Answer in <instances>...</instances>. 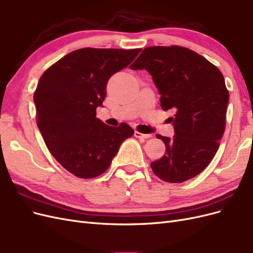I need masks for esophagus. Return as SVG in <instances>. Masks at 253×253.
I'll return each mask as SVG.
<instances>
[{
	"label": "esophagus",
	"instance_id": "34e87169",
	"mask_svg": "<svg viewBox=\"0 0 253 253\" xmlns=\"http://www.w3.org/2000/svg\"><path fill=\"white\" fill-rule=\"evenodd\" d=\"M134 136L137 137V138H141V139H147V138H151L152 137L151 134H142V133L137 132V131H135Z\"/></svg>",
	"mask_w": 253,
	"mask_h": 253
}]
</instances>
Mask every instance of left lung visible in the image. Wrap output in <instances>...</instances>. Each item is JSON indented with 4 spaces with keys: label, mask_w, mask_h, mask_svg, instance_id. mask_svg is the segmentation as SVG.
Segmentation results:
<instances>
[{
    "label": "left lung",
    "mask_w": 253,
    "mask_h": 253,
    "mask_svg": "<svg viewBox=\"0 0 253 253\" xmlns=\"http://www.w3.org/2000/svg\"><path fill=\"white\" fill-rule=\"evenodd\" d=\"M129 67L147 70L162 109L174 112L173 139L156 135L166 153L151 163L153 172L172 183L194 177L215 155L226 128L229 91L223 74L197 52L177 45L144 48Z\"/></svg>",
    "instance_id": "left-lung-1"
}]
</instances>
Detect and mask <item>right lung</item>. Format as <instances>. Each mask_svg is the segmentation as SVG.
<instances>
[{
	"instance_id": "right-lung-1",
	"label": "right lung",
	"mask_w": 253,
	"mask_h": 253,
	"mask_svg": "<svg viewBox=\"0 0 253 253\" xmlns=\"http://www.w3.org/2000/svg\"><path fill=\"white\" fill-rule=\"evenodd\" d=\"M140 48H80L61 58L41 76L34 93L36 121L50 154L79 178L101 175L120 144L132 137L126 124L114 127L96 117L106 84Z\"/></svg>"
}]
</instances>
